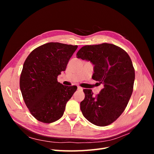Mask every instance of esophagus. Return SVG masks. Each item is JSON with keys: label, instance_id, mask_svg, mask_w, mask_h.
<instances>
[{"label": "esophagus", "instance_id": "obj_1", "mask_svg": "<svg viewBox=\"0 0 154 154\" xmlns=\"http://www.w3.org/2000/svg\"><path fill=\"white\" fill-rule=\"evenodd\" d=\"M78 90H80V91H82L83 90V88H82L81 87H78Z\"/></svg>", "mask_w": 154, "mask_h": 154}]
</instances>
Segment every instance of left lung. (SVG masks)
Wrapping results in <instances>:
<instances>
[{
    "label": "left lung",
    "mask_w": 154,
    "mask_h": 154,
    "mask_svg": "<svg viewBox=\"0 0 154 154\" xmlns=\"http://www.w3.org/2000/svg\"><path fill=\"white\" fill-rule=\"evenodd\" d=\"M76 56L94 65L92 78L103 85L96 96L91 89H83L85 98L80 103L83 116L100 127L112 123L123 112L132 94L135 70L131 59L123 49L107 43L83 46Z\"/></svg>",
    "instance_id": "left-lung-1"
}]
</instances>
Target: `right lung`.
Returning <instances> with one entry per match:
<instances>
[{
	"label": "right lung",
	"mask_w": 154,
	"mask_h": 154,
	"mask_svg": "<svg viewBox=\"0 0 154 154\" xmlns=\"http://www.w3.org/2000/svg\"><path fill=\"white\" fill-rule=\"evenodd\" d=\"M77 45L49 42L36 48L23 65L20 88L31 114L51 123L62 117L67 102L77 87L63 85L57 77L66 69Z\"/></svg>",
	"instance_id": "obj_1"
}]
</instances>
